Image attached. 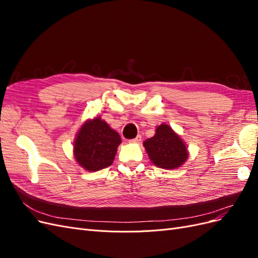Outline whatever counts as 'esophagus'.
Instances as JSON below:
<instances>
[{"instance_id":"34e87169","label":"esophagus","mask_w":258,"mask_h":258,"mask_svg":"<svg viewBox=\"0 0 258 258\" xmlns=\"http://www.w3.org/2000/svg\"><path fill=\"white\" fill-rule=\"evenodd\" d=\"M141 140H142V137H141V136H138V137H136L135 139L129 140V142H130V143H139V142H141Z\"/></svg>"}]
</instances>
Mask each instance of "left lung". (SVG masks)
<instances>
[{"instance_id": "1", "label": "left lung", "mask_w": 258, "mask_h": 258, "mask_svg": "<svg viewBox=\"0 0 258 258\" xmlns=\"http://www.w3.org/2000/svg\"><path fill=\"white\" fill-rule=\"evenodd\" d=\"M143 145L148 157L158 168H178L188 157L186 145L181 138L165 123L157 127L155 136L147 139Z\"/></svg>"}]
</instances>
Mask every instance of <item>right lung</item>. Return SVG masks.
<instances>
[{
  "label": "right lung",
  "instance_id": "right-lung-1",
  "mask_svg": "<svg viewBox=\"0 0 258 258\" xmlns=\"http://www.w3.org/2000/svg\"><path fill=\"white\" fill-rule=\"evenodd\" d=\"M121 140L116 131L100 118L84 123L74 143L76 161L88 171L111 166Z\"/></svg>",
  "mask_w": 258,
  "mask_h": 258
}]
</instances>
